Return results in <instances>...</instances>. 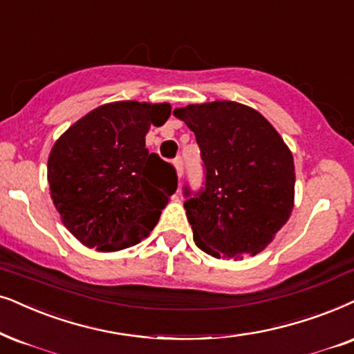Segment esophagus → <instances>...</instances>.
I'll list each match as a JSON object with an SVG mask.
<instances>
[{
  "mask_svg": "<svg viewBox=\"0 0 354 354\" xmlns=\"http://www.w3.org/2000/svg\"><path fill=\"white\" fill-rule=\"evenodd\" d=\"M174 164H176V169H177V177L182 178L183 176V159L180 156H177L176 159H174Z\"/></svg>",
  "mask_w": 354,
  "mask_h": 354,
  "instance_id": "obj_1",
  "label": "esophagus"
}]
</instances>
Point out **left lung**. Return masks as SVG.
<instances>
[{
	"label": "left lung",
	"instance_id": "obj_1",
	"mask_svg": "<svg viewBox=\"0 0 354 354\" xmlns=\"http://www.w3.org/2000/svg\"><path fill=\"white\" fill-rule=\"evenodd\" d=\"M174 115L195 133L205 182L183 187L194 241L216 259L257 255L286 224L295 160L267 118L231 100L187 105Z\"/></svg>",
	"mask_w": 354,
	"mask_h": 354
}]
</instances>
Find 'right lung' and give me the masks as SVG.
<instances>
[{"label": "right lung", "mask_w": 354, "mask_h": 354, "mask_svg": "<svg viewBox=\"0 0 354 354\" xmlns=\"http://www.w3.org/2000/svg\"><path fill=\"white\" fill-rule=\"evenodd\" d=\"M169 117V104L100 105L55 143L50 195L63 224L82 244L105 252L127 249L158 224L177 190V172L149 153L145 136Z\"/></svg>", "instance_id": "add662e5"}]
</instances>
